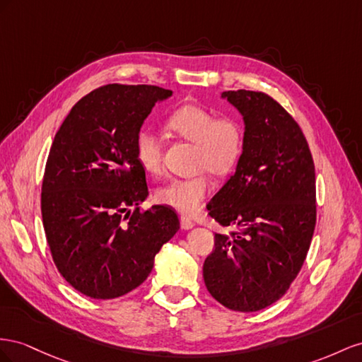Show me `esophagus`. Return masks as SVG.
<instances>
[{
  "mask_svg": "<svg viewBox=\"0 0 362 362\" xmlns=\"http://www.w3.org/2000/svg\"><path fill=\"white\" fill-rule=\"evenodd\" d=\"M180 227H182L183 230H189V229H192V227H194V221L189 218V216L182 215L180 216Z\"/></svg>",
  "mask_w": 362,
  "mask_h": 362,
  "instance_id": "34e87169",
  "label": "esophagus"
}]
</instances>
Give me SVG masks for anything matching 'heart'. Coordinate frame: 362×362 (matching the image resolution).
<instances>
[{
    "instance_id": "b5f03b06",
    "label": "heart",
    "mask_w": 362,
    "mask_h": 362,
    "mask_svg": "<svg viewBox=\"0 0 362 362\" xmlns=\"http://www.w3.org/2000/svg\"><path fill=\"white\" fill-rule=\"evenodd\" d=\"M168 127L197 146L195 168L199 174L187 179H174L159 188V203L183 214H194L214 188L209 171L216 175L230 174L240 163L245 133L243 124L230 117L218 118L211 109L200 105H185L175 109L168 121ZM135 154L141 167L148 174H159L163 163L162 141L156 132L142 129L135 139Z\"/></svg>"
}]
</instances>
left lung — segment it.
Returning <instances> with one entry per match:
<instances>
[{"instance_id": "left-lung-1", "label": "left lung", "mask_w": 362, "mask_h": 362, "mask_svg": "<svg viewBox=\"0 0 362 362\" xmlns=\"http://www.w3.org/2000/svg\"><path fill=\"white\" fill-rule=\"evenodd\" d=\"M244 119L245 146L230 179L208 204L230 236L215 233L203 264L216 302L240 313L277 302L305 262L315 229V168L302 129L264 92L227 90Z\"/></svg>"}]
</instances>
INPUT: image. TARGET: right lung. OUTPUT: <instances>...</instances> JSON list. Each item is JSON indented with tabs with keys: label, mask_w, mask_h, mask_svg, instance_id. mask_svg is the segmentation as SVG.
<instances>
[{
	"label": "right lung",
	"mask_w": 362,
	"mask_h": 362,
	"mask_svg": "<svg viewBox=\"0 0 362 362\" xmlns=\"http://www.w3.org/2000/svg\"><path fill=\"white\" fill-rule=\"evenodd\" d=\"M171 95L150 85L101 86L71 109L49 148L40 194L47 243L59 273L90 298L135 290L180 227L167 206L138 208L148 188L135 139Z\"/></svg>",
	"instance_id": "add662e5"
}]
</instances>
